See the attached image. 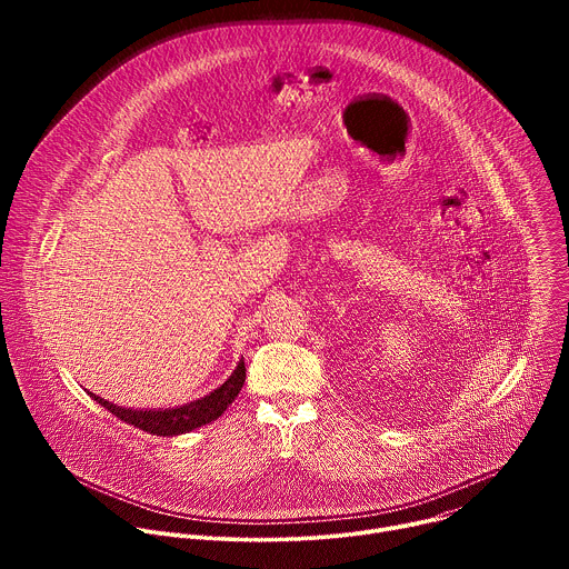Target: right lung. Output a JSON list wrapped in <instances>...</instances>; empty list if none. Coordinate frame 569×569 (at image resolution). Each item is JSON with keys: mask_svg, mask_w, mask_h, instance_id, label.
<instances>
[{"mask_svg": "<svg viewBox=\"0 0 569 569\" xmlns=\"http://www.w3.org/2000/svg\"><path fill=\"white\" fill-rule=\"evenodd\" d=\"M242 382H246V362H238V367L233 369V373L211 393H207L204 398H198L193 402L182 405V408L176 410H130V408H121V405H114L97 393L90 391V396L101 402L106 410H110L114 417H119L121 421L141 428L150 435H159V437H173V435H182L189 430H196L204 423H211L213 419H218L227 405H231V400L238 396Z\"/></svg>", "mask_w": 569, "mask_h": 569, "instance_id": "obj_1", "label": "right lung"}]
</instances>
